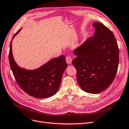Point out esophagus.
<instances>
[{"label": "esophagus", "mask_w": 129, "mask_h": 129, "mask_svg": "<svg viewBox=\"0 0 129 129\" xmlns=\"http://www.w3.org/2000/svg\"><path fill=\"white\" fill-rule=\"evenodd\" d=\"M66 62H67V63L68 64H72V57L69 56H67L66 58Z\"/></svg>", "instance_id": "1"}]
</instances>
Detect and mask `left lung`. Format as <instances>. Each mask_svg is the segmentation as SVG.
I'll return each instance as SVG.
<instances>
[{
  "mask_svg": "<svg viewBox=\"0 0 129 129\" xmlns=\"http://www.w3.org/2000/svg\"><path fill=\"white\" fill-rule=\"evenodd\" d=\"M93 37L74 50L72 64L77 80L83 91L97 93L112 83L119 64V48L114 34L102 23L95 22Z\"/></svg>",
  "mask_w": 129,
  "mask_h": 129,
  "instance_id": "obj_1",
  "label": "left lung"
}]
</instances>
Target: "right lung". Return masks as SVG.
<instances>
[{
	"label": "right lung",
	"mask_w": 129,
	"mask_h": 129,
	"mask_svg": "<svg viewBox=\"0 0 129 129\" xmlns=\"http://www.w3.org/2000/svg\"><path fill=\"white\" fill-rule=\"evenodd\" d=\"M20 29L12 39L20 32ZM10 43L9 55L12 71L17 83L27 94L38 99L48 98L55 95L59 88L62 75L67 67L66 57L63 55L53 58L34 70L20 67L14 61Z\"/></svg>",
	"instance_id": "add662e5"
}]
</instances>
